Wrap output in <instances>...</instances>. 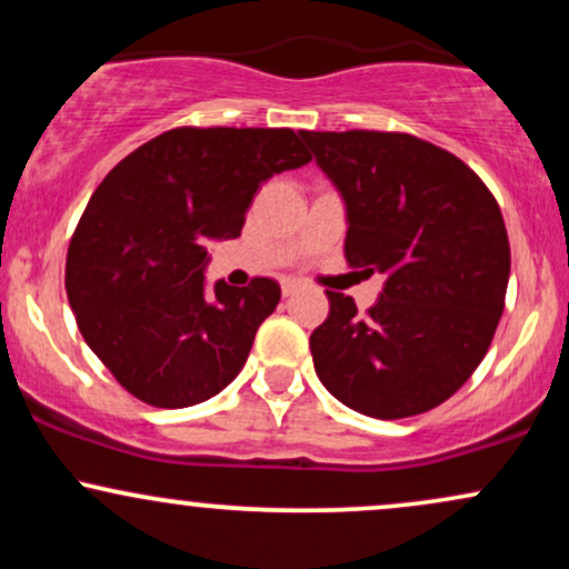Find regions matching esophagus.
<instances>
[{"label":"esophagus","mask_w":569,"mask_h":569,"mask_svg":"<svg viewBox=\"0 0 569 569\" xmlns=\"http://www.w3.org/2000/svg\"><path fill=\"white\" fill-rule=\"evenodd\" d=\"M297 289H299V280H293V278L280 280V291H283V297H291Z\"/></svg>","instance_id":"esophagus-1"}]
</instances>
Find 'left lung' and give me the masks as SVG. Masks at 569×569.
Here are the masks:
<instances>
[{"label": "left lung", "mask_w": 569, "mask_h": 569, "mask_svg": "<svg viewBox=\"0 0 569 569\" xmlns=\"http://www.w3.org/2000/svg\"><path fill=\"white\" fill-rule=\"evenodd\" d=\"M299 136L348 208V264L385 276L363 316L326 291L329 318L310 335L318 380L377 420L439 407L487 356L506 307L511 246L498 200L460 158L411 133Z\"/></svg>", "instance_id": "obj_1"}]
</instances>
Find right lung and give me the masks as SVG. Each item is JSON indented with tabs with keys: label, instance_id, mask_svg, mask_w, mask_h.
Wrapping results in <instances>:
<instances>
[{
	"label": "right lung",
	"instance_id": "right-lung-1",
	"mask_svg": "<svg viewBox=\"0 0 569 569\" xmlns=\"http://www.w3.org/2000/svg\"><path fill=\"white\" fill-rule=\"evenodd\" d=\"M312 160L291 128H173L120 160L84 208L67 293L88 348L149 407L224 390L280 302L272 278L206 291L211 240L238 238L262 181Z\"/></svg>",
	"mask_w": 569,
	"mask_h": 569
}]
</instances>
